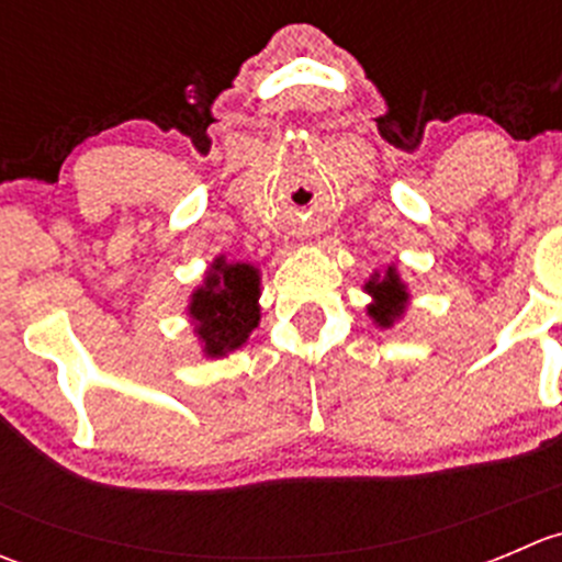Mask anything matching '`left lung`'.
Returning a JSON list of instances; mask_svg holds the SVG:
<instances>
[{
	"label": "left lung",
	"instance_id": "8db88e82",
	"mask_svg": "<svg viewBox=\"0 0 562 562\" xmlns=\"http://www.w3.org/2000/svg\"><path fill=\"white\" fill-rule=\"evenodd\" d=\"M364 291L370 293L372 302L367 304V315L372 317L378 328H394L396 321H402L411 304V293L402 282L396 266H389L386 274L375 271L370 280L364 282Z\"/></svg>",
	"mask_w": 562,
	"mask_h": 562
}]
</instances>
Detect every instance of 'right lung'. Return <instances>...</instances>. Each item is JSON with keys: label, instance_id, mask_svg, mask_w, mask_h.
Segmentation results:
<instances>
[{"label": "right lung", "instance_id": "right-lung-1", "mask_svg": "<svg viewBox=\"0 0 562 562\" xmlns=\"http://www.w3.org/2000/svg\"><path fill=\"white\" fill-rule=\"evenodd\" d=\"M260 269L225 255L209 263L203 282L190 293L187 317L206 359H225L247 342L260 323Z\"/></svg>", "mask_w": 562, "mask_h": 562}]
</instances>
